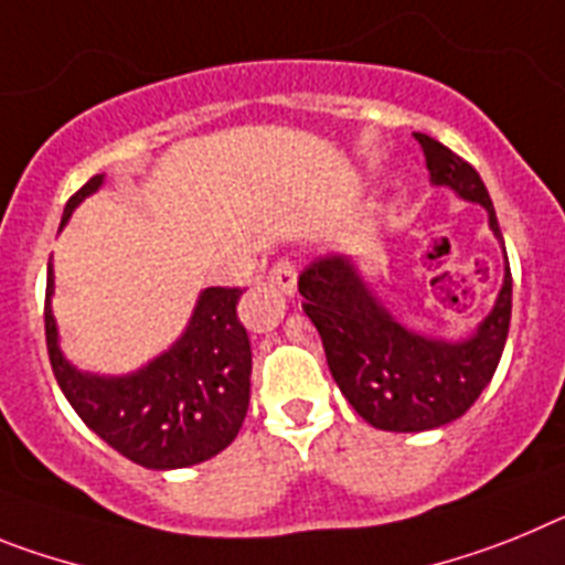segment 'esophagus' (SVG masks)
I'll list each match as a JSON object with an SVG mask.
<instances>
[{"label":"esophagus","instance_id":"1","mask_svg":"<svg viewBox=\"0 0 565 565\" xmlns=\"http://www.w3.org/2000/svg\"><path fill=\"white\" fill-rule=\"evenodd\" d=\"M269 284L281 289L284 296H292L298 287V269L292 262H278L276 267L269 269Z\"/></svg>","mask_w":565,"mask_h":565}]
</instances>
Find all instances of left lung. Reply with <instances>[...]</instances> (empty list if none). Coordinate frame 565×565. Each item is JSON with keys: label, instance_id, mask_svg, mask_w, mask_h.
Returning a JSON list of instances; mask_svg holds the SVG:
<instances>
[{"label": "left lung", "instance_id": "obj_1", "mask_svg": "<svg viewBox=\"0 0 565 565\" xmlns=\"http://www.w3.org/2000/svg\"><path fill=\"white\" fill-rule=\"evenodd\" d=\"M415 139L431 184L487 210L503 249V287L478 330L460 341L409 330L372 292L352 255H323L298 278L303 312L321 335L338 390L366 424L386 431H426L458 420L492 381L512 321V273L487 184L449 147L426 134Z\"/></svg>", "mask_w": 565, "mask_h": 565}]
</instances>
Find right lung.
I'll return each mask as SVG.
<instances>
[{
    "label": "right lung",
    "mask_w": 565,
    "mask_h": 565,
    "mask_svg": "<svg viewBox=\"0 0 565 565\" xmlns=\"http://www.w3.org/2000/svg\"><path fill=\"white\" fill-rule=\"evenodd\" d=\"M102 184L105 173L93 175L67 201L62 227ZM53 289V264H47L45 335L53 375L78 418L105 444L159 472L210 460L233 444L247 415L253 372L249 338L238 321L244 289H201L173 347L127 375L85 372L67 361L58 347Z\"/></svg>",
    "instance_id": "obj_1"
}]
</instances>
